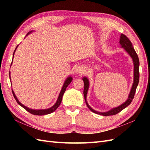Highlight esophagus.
I'll return each instance as SVG.
<instances>
[{
  "instance_id": "obj_1",
  "label": "esophagus",
  "mask_w": 150,
  "mask_h": 150,
  "mask_svg": "<svg viewBox=\"0 0 150 150\" xmlns=\"http://www.w3.org/2000/svg\"><path fill=\"white\" fill-rule=\"evenodd\" d=\"M77 72H79V73H84V70H83V69H78V71H77Z\"/></svg>"
}]
</instances>
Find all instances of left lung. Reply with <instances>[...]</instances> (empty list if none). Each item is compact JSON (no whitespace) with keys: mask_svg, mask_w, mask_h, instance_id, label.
Returning <instances> with one entry per match:
<instances>
[{"mask_svg":"<svg viewBox=\"0 0 150 150\" xmlns=\"http://www.w3.org/2000/svg\"><path fill=\"white\" fill-rule=\"evenodd\" d=\"M120 43L121 44V46L122 47H123L125 51L128 52L129 56L132 57L133 61V64H134V82L132 86V88H131L130 93L129 94V96L128 99L126 102H125L123 104H122L121 105L119 106L117 108H115L112 109L111 110L108 112H98L95 111L91 108L89 104H88L87 101H86V96H87V93L88 91L89 88V81L87 79V78H83V80L84 81V97L85 101L86 103V105L88 107L89 110L93 111L94 113H96V114L98 115H101L104 116H111V115H115L117 113L121 111L122 110H124L125 108H126L128 105L131 104V101H133V99L134 98V94L136 93V89H137V86L138 85L139 83V58L137 55V52H136L133 46L132 43L130 41V40L126 37V36L123 34H121L120 36Z\"/></svg>","mask_w":150,"mask_h":150,"instance_id":"8db88e82","label":"left lung"}]
</instances>
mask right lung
Wrapping results in <instances>:
<instances>
[{"label": "right lung", "mask_w": 150, "mask_h": 150, "mask_svg": "<svg viewBox=\"0 0 150 150\" xmlns=\"http://www.w3.org/2000/svg\"><path fill=\"white\" fill-rule=\"evenodd\" d=\"M31 32H32V31L29 32V33L28 34H27V35H28L30 33H31ZM17 47H18V46L16 47V49L14 50V52H13V55H14V52H15L16 50V49H17ZM12 62H11V64H12ZM10 79H11V77H10ZM72 80V78H71V77H69V78H67V79L65 81V82H64V85H63V87H62V89H61V91L60 94H59V97H58V99H57V100L56 104H54V105L53 106H52L51 108H49V109H47V110H31V109H29V108L26 107V106H24L22 104H21V103L19 101V100H18L17 98H16L14 93H13V90H12V94H13V97H14V98H15V99L16 100L17 103L18 104H19L20 106H21L22 108H24L27 111H28V112H29L30 113H31V114L34 115L42 116V115H45L50 114V113H51V112H54V111H56V109H57L59 106V105L61 104V101H62V99L63 94H64V92H65V91H66V88L67 87L68 85H69V84L71 83Z\"/></svg>", "instance_id": "add662e5"}]
</instances>
